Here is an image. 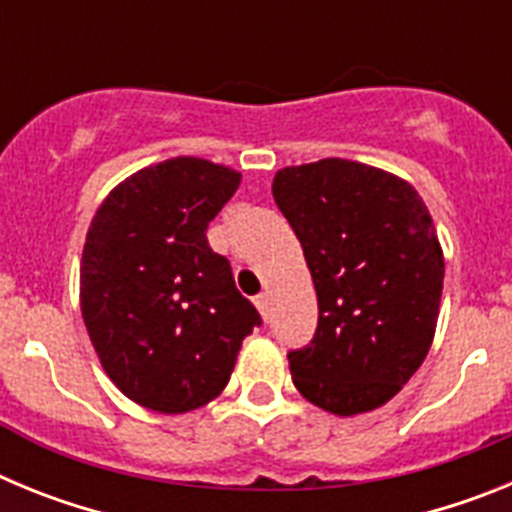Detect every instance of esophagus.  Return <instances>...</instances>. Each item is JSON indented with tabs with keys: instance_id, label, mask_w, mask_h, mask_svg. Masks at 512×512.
<instances>
[{
	"instance_id": "34e87169",
	"label": "esophagus",
	"mask_w": 512,
	"mask_h": 512,
	"mask_svg": "<svg viewBox=\"0 0 512 512\" xmlns=\"http://www.w3.org/2000/svg\"><path fill=\"white\" fill-rule=\"evenodd\" d=\"M256 307H259V312H261V318L264 320H269V295H266V292H261L259 297H256Z\"/></svg>"
}]
</instances>
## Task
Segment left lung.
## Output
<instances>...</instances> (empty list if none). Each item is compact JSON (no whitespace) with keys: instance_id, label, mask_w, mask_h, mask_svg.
Segmentation results:
<instances>
[{"instance_id":"1","label":"left lung","mask_w":512,"mask_h":512,"mask_svg":"<svg viewBox=\"0 0 512 512\" xmlns=\"http://www.w3.org/2000/svg\"><path fill=\"white\" fill-rule=\"evenodd\" d=\"M271 194L318 292V330L289 351L292 382L328 413H369L433 343L443 251L431 212L405 179L346 158L287 166Z\"/></svg>"}]
</instances>
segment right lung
Segmentation results:
<instances>
[{"label":"right lung","instance_id":"obj_1","mask_svg":"<svg viewBox=\"0 0 512 512\" xmlns=\"http://www.w3.org/2000/svg\"><path fill=\"white\" fill-rule=\"evenodd\" d=\"M238 184L228 166L176 156L128 176L92 217L81 315L107 377L143 408L176 415L215 400L261 325L207 243Z\"/></svg>","mask_w":512,"mask_h":512}]
</instances>
